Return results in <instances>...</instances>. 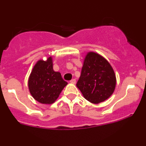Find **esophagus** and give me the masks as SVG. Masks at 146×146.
I'll return each instance as SVG.
<instances>
[{
	"mask_svg": "<svg viewBox=\"0 0 146 146\" xmlns=\"http://www.w3.org/2000/svg\"><path fill=\"white\" fill-rule=\"evenodd\" d=\"M70 82L71 84H75V82H76V80H75V79H72L71 81H70Z\"/></svg>",
	"mask_w": 146,
	"mask_h": 146,
	"instance_id": "obj_1",
	"label": "esophagus"
}]
</instances>
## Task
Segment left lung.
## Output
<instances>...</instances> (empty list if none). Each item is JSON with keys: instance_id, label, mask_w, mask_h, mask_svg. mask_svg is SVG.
Returning a JSON list of instances; mask_svg holds the SVG:
<instances>
[{"instance_id": "left-lung-1", "label": "left lung", "mask_w": 146, "mask_h": 146, "mask_svg": "<svg viewBox=\"0 0 146 146\" xmlns=\"http://www.w3.org/2000/svg\"><path fill=\"white\" fill-rule=\"evenodd\" d=\"M76 86L86 100L99 104L113 93L116 86L115 72L104 57L89 52L85 57Z\"/></svg>"}]
</instances>
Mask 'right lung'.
Segmentation results:
<instances>
[{"instance_id":"add662e5","label":"right lung","mask_w":146,"mask_h":146,"mask_svg":"<svg viewBox=\"0 0 146 146\" xmlns=\"http://www.w3.org/2000/svg\"><path fill=\"white\" fill-rule=\"evenodd\" d=\"M59 72L53 71L52 58L47 60H39L35 64L29 78L28 86L30 93L36 101L51 104L58 99L66 86Z\"/></svg>"}]
</instances>
